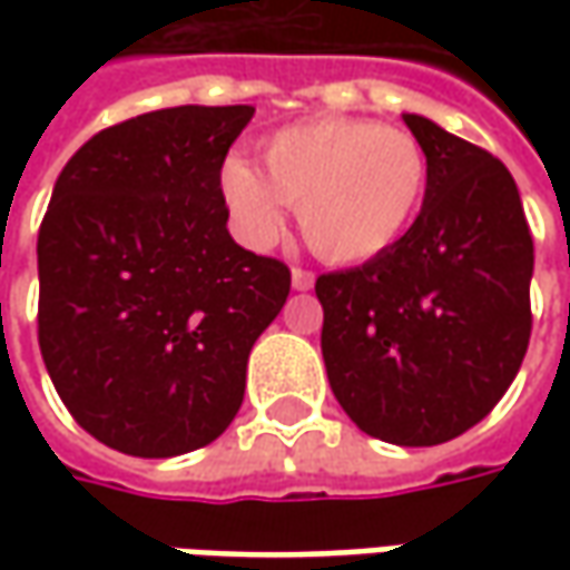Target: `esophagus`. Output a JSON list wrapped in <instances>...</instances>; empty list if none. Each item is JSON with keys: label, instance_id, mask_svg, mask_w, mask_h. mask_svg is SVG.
<instances>
[{"label": "esophagus", "instance_id": "34e87169", "mask_svg": "<svg viewBox=\"0 0 570 570\" xmlns=\"http://www.w3.org/2000/svg\"><path fill=\"white\" fill-rule=\"evenodd\" d=\"M292 285H295L297 292H311V288H314V273L295 266V269H292Z\"/></svg>", "mask_w": 570, "mask_h": 570}]
</instances>
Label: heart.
<instances>
[{
	"label": "heart",
	"mask_w": 570,
	"mask_h": 570,
	"mask_svg": "<svg viewBox=\"0 0 570 570\" xmlns=\"http://www.w3.org/2000/svg\"><path fill=\"white\" fill-rule=\"evenodd\" d=\"M428 177L425 145L412 132L362 117H317L263 145V174L244 158L225 161L222 193L256 244L282 234L288 206L307 247L345 266L381 256L412 228Z\"/></svg>",
	"instance_id": "obj_1"
}]
</instances>
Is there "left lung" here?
Here are the masks:
<instances>
[{
  "label": "left lung",
  "mask_w": 570,
  "mask_h": 570,
  "mask_svg": "<svg viewBox=\"0 0 570 570\" xmlns=\"http://www.w3.org/2000/svg\"><path fill=\"white\" fill-rule=\"evenodd\" d=\"M403 120L431 161L425 203L390 250L320 275V348L364 434L434 448L479 425L520 371L533 237L494 155L425 117Z\"/></svg>",
  "instance_id": "1"
}]
</instances>
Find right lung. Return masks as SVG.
I'll return each instance as SVG.
<instances>
[{
    "label": "right lung",
    "mask_w": 570,
    "mask_h": 570,
    "mask_svg": "<svg viewBox=\"0 0 570 570\" xmlns=\"http://www.w3.org/2000/svg\"><path fill=\"white\" fill-rule=\"evenodd\" d=\"M250 104L167 107L100 129L62 167L37 234V342L100 444L177 456L244 403L247 358L292 292L228 234L222 165Z\"/></svg>",
    "instance_id": "add662e5"
}]
</instances>
